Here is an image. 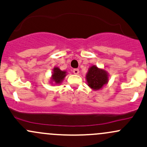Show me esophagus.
<instances>
[{"label":"esophagus","mask_w":147,"mask_h":147,"mask_svg":"<svg viewBox=\"0 0 147 147\" xmlns=\"http://www.w3.org/2000/svg\"><path fill=\"white\" fill-rule=\"evenodd\" d=\"M73 72L74 74H79V69H74L73 70Z\"/></svg>","instance_id":"esophagus-1"}]
</instances>
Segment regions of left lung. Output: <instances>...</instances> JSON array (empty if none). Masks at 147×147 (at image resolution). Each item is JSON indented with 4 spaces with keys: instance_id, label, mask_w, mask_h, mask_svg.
Masks as SVG:
<instances>
[{
    "instance_id": "8db88e82",
    "label": "left lung",
    "mask_w": 147,
    "mask_h": 147,
    "mask_svg": "<svg viewBox=\"0 0 147 147\" xmlns=\"http://www.w3.org/2000/svg\"><path fill=\"white\" fill-rule=\"evenodd\" d=\"M86 78L88 86L93 90L102 89L109 81L108 73L104 69H99L94 65L89 68Z\"/></svg>"
}]
</instances>
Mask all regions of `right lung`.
Segmentation results:
<instances>
[{
    "label": "right lung",
    "instance_id": "1",
    "mask_svg": "<svg viewBox=\"0 0 147 147\" xmlns=\"http://www.w3.org/2000/svg\"><path fill=\"white\" fill-rule=\"evenodd\" d=\"M66 75H67V71H61L58 67H55L52 74L51 83H55V84L56 85L60 84Z\"/></svg>",
    "mask_w": 147,
    "mask_h": 147
}]
</instances>
